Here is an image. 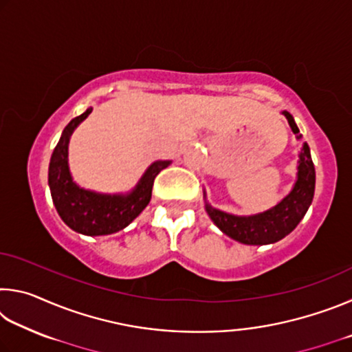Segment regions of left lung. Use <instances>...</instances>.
I'll return each instance as SVG.
<instances>
[{
	"label": "left lung",
	"instance_id": "obj_1",
	"mask_svg": "<svg viewBox=\"0 0 352 352\" xmlns=\"http://www.w3.org/2000/svg\"><path fill=\"white\" fill-rule=\"evenodd\" d=\"M287 118L294 133H300L294 118L289 111H283ZM300 138V136H298ZM315 189V168L311 158L309 146L305 144L300 155V166H298V180L292 192L285 197L281 204H278L272 210L256 214L250 217H237L226 214L223 211L214 210L206 205V211L220 230L226 236L233 237L234 241L247 243V245H265L281 241L300 220L305 217L307 208L311 206Z\"/></svg>",
	"mask_w": 352,
	"mask_h": 352
}]
</instances>
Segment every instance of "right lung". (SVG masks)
Returning a JSON list of instances; mask_svg holds the SVG:
<instances>
[{
    "label": "right lung",
    "mask_w": 352,
    "mask_h": 352,
    "mask_svg": "<svg viewBox=\"0 0 352 352\" xmlns=\"http://www.w3.org/2000/svg\"><path fill=\"white\" fill-rule=\"evenodd\" d=\"M91 113L88 109L80 116L71 119L65 127L60 141L52 152L50 163V188L58 216L71 230L87 236H104L126 228L148 205L153 180L169 162H157L146 170L132 194L102 195L80 189L73 182L68 169V141L73 130Z\"/></svg>",
    "instance_id": "right-lung-1"
}]
</instances>
